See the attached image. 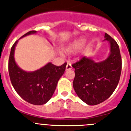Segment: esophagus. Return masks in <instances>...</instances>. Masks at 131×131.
Listing matches in <instances>:
<instances>
[{"label":"esophagus","mask_w":131,"mask_h":131,"mask_svg":"<svg viewBox=\"0 0 131 131\" xmlns=\"http://www.w3.org/2000/svg\"><path fill=\"white\" fill-rule=\"evenodd\" d=\"M72 69V66H71V63L70 62H68L67 63L66 65V70H69V69Z\"/></svg>","instance_id":"esophagus-1"}]
</instances>
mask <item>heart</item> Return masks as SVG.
<instances>
[{
  "label": "heart",
  "mask_w": 131,
  "mask_h": 131,
  "mask_svg": "<svg viewBox=\"0 0 131 131\" xmlns=\"http://www.w3.org/2000/svg\"><path fill=\"white\" fill-rule=\"evenodd\" d=\"M83 42H84V39H78V40H75L69 46V48L67 49V52H75L83 46Z\"/></svg>",
  "instance_id": "1"
}]
</instances>
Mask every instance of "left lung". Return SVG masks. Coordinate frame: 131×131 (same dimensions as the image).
Masks as SVG:
<instances>
[{"label": "left lung", "mask_w": 131, "mask_h": 131, "mask_svg": "<svg viewBox=\"0 0 131 131\" xmlns=\"http://www.w3.org/2000/svg\"><path fill=\"white\" fill-rule=\"evenodd\" d=\"M105 38L110 44V54L106 60L95 62L84 56L72 64L75 73L74 90L81 100L91 106L107 100L116 89L121 76L122 60L119 45L107 33Z\"/></svg>", "instance_id": "8db88e82"}]
</instances>
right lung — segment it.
<instances>
[{
    "instance_id": "add662e5",
    "label": "right lung",
    "mask_w": 131,
    "mask_h": 131,
    "mask_svg": "<svg viewBox=\"0 0 131 131\" xmlns=\"http://www.w3.org/2000/svg\"><path fill=\"white\" fill-rule=\"evenodd\" d=\"M37 33L30 31L21 38ZM18 40L12 47L8 61V71L15 91L27 102L34 105L45 104L51 98L59 79L64 73L67 63L56 66L52 63L33 72L24 71L14 60V50Z\"/></svg>"
}]
</instances>
